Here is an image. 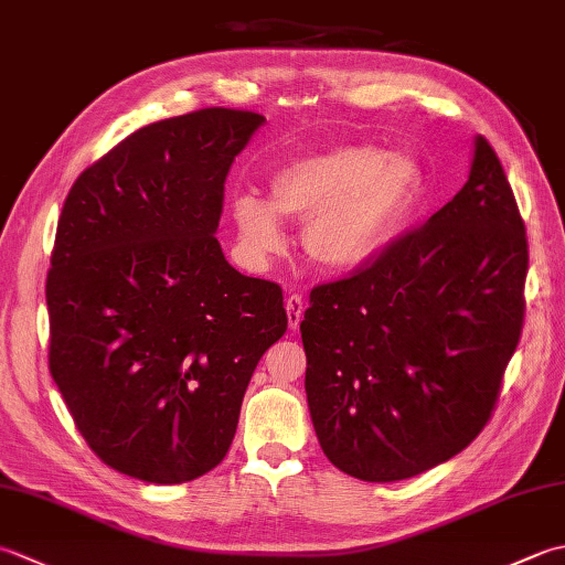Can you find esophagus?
I'll return each instance as SVG.
<instances>
[{
  "label": "esophagus",
  "mask_w": 565,
  "mask_h": 565,
  "mask_svg": "<svg viewBox=\"0 0 565 565\" xmlns=\"http://www.w3.org/2000/svg\"><path fill=\"white\" fill-rule=\"evenodd\" d=\"M303 298L298 294H291L289 298H286V316H289V328L291 330H298V326H301L303 320Z\"/></svg>",
  "instance_id": "34e87169"
}]
</instances>
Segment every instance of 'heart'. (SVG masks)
<instances>
[{
    "mask_svg": "<svg viewBox=\"0 0 565 565\" xmlns=\"http://www.w3.org/2000/svg\"><path fill=\"white\" fill-rule=\"evenodd\" d=\"M419 189L417 164L366 142H347L286 162L269 177V199L255 191L231 203L237 245L264 264L286 249V221H303L301 243L322 271L362 267L386 243Z\"/></svg>",
    "mask_w": 565,
    "mask_h": 565,
    "instance_id": "b5f03b06",
    "label": "heart"
}]
</instances>
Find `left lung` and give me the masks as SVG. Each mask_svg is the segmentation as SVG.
Instances as JSON below:
<instances>
[{"instance_id": "1", "label": "left lung", "mask_w": 565, "mask_h": 565, "mask_svg": "<svg viewBox=\"0 0 565 565\" xmlns=\"http://www.w3.org/2000/svg\"><path fill=\"white\" fill-rule=\"evenodd\" d=\"M526 262L518 201L476 136L447 206L371 267L310 291L308 411L340 471L405 481L481 435L520 342Z\"/></svg>"}]
</instances>
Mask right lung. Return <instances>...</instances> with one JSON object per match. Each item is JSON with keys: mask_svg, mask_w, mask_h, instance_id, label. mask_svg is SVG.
I'll return each instance as SVG.
<instances>
[{"mask_svg": "<svg viewBox=\"0 0 565 565\" xmlns=\"http://www.w3.org/2000/svg\"><path fill=\"white\" fill-rule=\"evenodd\" d=\"M267 118L201 109L130 134L72 184L45 301L53 381L118 473L186 483L223 461L281 289L215 239L233 160Z\"/></svg>", "mask_w": 565, "mask_h": 565, "instance_id": "obj_1", "label": "right lung"}]
</instances>
